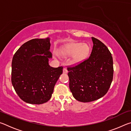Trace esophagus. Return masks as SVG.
Listing matches in <instances>:
<instances>
[{
    "instance_id": "esophagus-1",
    "label": "esophagus",
    "mask_w": 131,
    "mask_h": 131,
    "mask_svg": "<svg viewBox=\"0 0 131 131\" xmlns=\"http://www.w3.org/2000/svg\"><path fill=\"white\" fill-rule=\"evenodd\" d=\"M63 73H67L68 72V70L67 69V68H64L63 69Z\"/></svg>"
}]
</instances>
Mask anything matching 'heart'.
Instances as JSON below:
<instances>
[{
	"mask_svg": "<svg viewBox=\"0 0 131 131\" xmlns=\"http://www.w3.org/2000/svg\"><path fill=\"white\" fill-rule=\"evenodd\" d=\"M89 51L90 47L87 44L72 43L63 46L60 50V54L63 56L73 55L74 61L79 62L85 58Z\"/></svg>",
	"mask_w": 131,
	"mask_h": 131,
	"instance_id": "heart-1",
	"label": "heart"
}]
</instances>
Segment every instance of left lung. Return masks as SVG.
Here are the masks:
<instances>
[{
  "mask_svg": "<svg viewBox=\"0 0 131 131\" xmlns=\"http://www.w3.org/2000/svg\"><path fill=\"white\" fill-rule=\"evenodd\" d=\"M93 47L90 57L68 68L69 88L75 99L90 102L107 92L113 77L112 54L102 42L92 37Z\"/></svg>",
  "mask_w": 131,
  "mask_h": 131,
  "instance_id": "1",
  "label": "left lung"
}]
</instances>
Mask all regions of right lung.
Wrapping results in <instances>:
<instances>
[{"label":"right lung","instance_id":"obj_1","mask_svg":"<svg viewBox=\"0 0 131 131\" xmlns=\"http://www.w3.org/2000/svg\"><path fill=\"white\" fill-rule=\"evenodd\" d=\"M50 46L49 37L32 39L13 56L12 83L18 96L26 103L40 105L49 101L62 73V66L52 68L48 64L52 57Z\"/></svg>","mask_w":131,"mask_h":131}]
</instances>
